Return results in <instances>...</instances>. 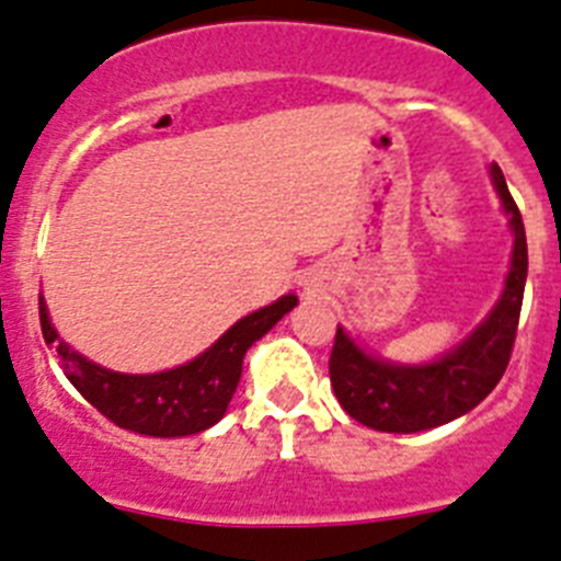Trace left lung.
<instances>
[{"mask_svg": "<svg viewBox=\"0 0 561 561\" xmlns=\"http://www.w3.org/2000/svg\"><path fill=\"white\" fill-rule=\"evenodd\" d=\"M491 180L514 231V256L503 296L469 339L460 341L437 362L407 367L364 353L344 330H335L330 383L344 412L364 426L403 435L443 426L474 409L503 378L523 310L528 242L523 214L516 208L496 163L491 165Z\"/></svg>", "mask_w": 561, "mask_h": 561, "instance_id": "8db88e82", "label": "left lung"}]
</instances>
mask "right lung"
I'll return each instance as SVG.
<instances>
[{"instance_id": "1", "label": "right lung", "mask_w": 561, "mask_h": 561, "mask_svg": "<svg viewBox=\"0 0 561 561\" xmlns=\"http://www.w3.org/2000/svg\"><path fill=\"white\" fill-rule=\"evenodd\" d=\"M299 305L294 294L282 296L274 305L256 310L233 324L217 344L183 367L154 375L112 373L87 362L70 350L53 330L45 299H38L42 335L58 353L67 381L99 409L115 426L149 437L197 435L226 415L233 389L240 383L242 358L253 341H260L276 321Z\"/></svg>"}]
</instances>
